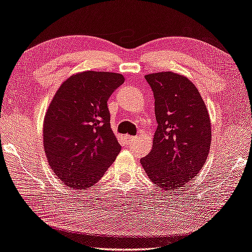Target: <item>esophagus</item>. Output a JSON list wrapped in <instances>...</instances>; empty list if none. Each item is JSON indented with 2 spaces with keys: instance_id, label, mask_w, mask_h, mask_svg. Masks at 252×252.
Returning a JSON list of instances; mask_svg holds the SVG:
<instances>
[{
  "instance_id": "esophagus-1",
  "label": "esophagus",
  "mask_w": 252,
  "mask_h": 252,
  "mask_svg": "<svg viewBox=\"0 0 252 252\" xmlns=\"http://www.w3.org/2000/svg\"><path fill=\"white\" fill-rule=\"evenodd\" d=\"M136 136H131V135H126V139L127 140V143H133V142H135L136 140Z\"/></svg>"
}]
</instances>
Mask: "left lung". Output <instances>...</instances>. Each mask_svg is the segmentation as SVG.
Wrapping results in <instances>:
<instances>
[{
	"label": "left lung",
	"mask_w": 252,
	"mask_h": 252,
	"mask_svg": "<svg viewBox=\"0 0 252 252\" xmlns=\"http://www.w3.org/2000/svg\"><path fill=\"white\" fill-rule=\"evenodd\" d=\"M155 96L158 127L153 149L142 159L158 188L179 189L205 164L212 143V124L195 85L174 72L145 75Z\"/></svg>",
	"instance_id": "left-lung-1"
}]
</instances>
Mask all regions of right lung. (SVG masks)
<instances>
[{
	"instance_id": "right-lung-1",
	"label": "right lung",
	"mask_w": 252,
	"mask_h": 252,
	"mask_svg": "<svg viewBox=\"0 0 252 252\" xmlns=\"http://www.w3.org/2000/svg\"><path fill=\"white\" fill-rule=\"evenodd\" d=\"M124 75L85 71L65 79L45 114L43 144L63 185L87 190L103 177L121 146L110 127L107 101Z\"/></svg>"
}]
</instances>
